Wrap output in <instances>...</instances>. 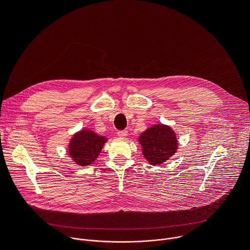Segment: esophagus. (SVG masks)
<instances>
[{
  "instance_id": "34e87169",
  "label": "esophagus",
  "mask_w": 250,
  "mask_h": 250,
  "mask_svg": "<svg viewBox=\"0 0 250 250\" xmlns=\"http://www.w3.org/2000/svg\"><path fill=\"white\" fill-rule=\"evenodd\" d=\"M118 135H119L120 137H125V136L127 135V130H125V129H124V130H119V131H118Z\"/></svg>"
}]
</instances>
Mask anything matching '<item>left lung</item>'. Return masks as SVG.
<instances>
[{
    "label": "left lung",
    "instance_id": "1",
    "mask_svg": "<svg viewBox=\"0 0 250 250\" xmlns=\"http://www.w3.org/2000/svg\"><path fill=\"white\" fill-rule=\"evenodd\" d=\"M138 141L145 157L152 165L165 162L177 150L175 133L167 125H153L141 133Z\"/></svg>",
    "mask_w": 250,
    "mask_h": 250
}]
</instances>
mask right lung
Masks as SVG:
<instances>
[{"mask_svg":"<svg viewBox=\"0 0 250 250\" xmlns=\"http://www.w3.org/2000/svg\"><path fill=\"white\" fill-rule=\"evenodd\" d=\"M105 140L106 138L93 131L82 130L71 139L69 153L77 164L89 165L97 159Z\"/></svg>","mask_w":250,"mask_h":250,"instance_id":"obj_1","label":"right lung"}]
</instances>
